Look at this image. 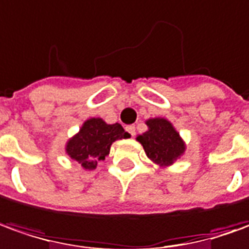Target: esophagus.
I'll return each mask as SVG.
<instances>
[{"mask_svg":"<svg viewBox=\"0 0 249 249\" xmlns=\"http://www.w3.org/2000/svg\"><path fill=\"white\" fill-rule=\"evenodd\" d=\"M126 130H127L128 133H130V134L134 137V135H135V126H134V124H130V126H127V127H126Z\"/></svg>","mask_w":249,"mask_h":249,"instance_id":"34e87169","label":"esophagus"}]
</instances>
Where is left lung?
<instances>
[{"instance_id": "obj_1", "label": "left lung", "mask_w": 249, "mask_h": 249, "mask_svg": "<svg viewBox=\"0 0 249 249\" xmlns=\"http://www.w3.org/2000/svg\"><path fill=\"white\" fill-rule=\"evenodd\" d=\"M147 131L137 137L150 160L160 167H169L186 150V143L172 123L164 118L147 119Z\"/></svg>"}]
</instances>
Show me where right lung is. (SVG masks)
<instances>
[{
	"mask_svg": "<svg viewBox=\"0 0 249 249\" xmlns=\"http://www.w3.org/2000/svg\"><path fill=\"white\" fill-rule=\"evenodd\" d=\"M119 123L108 124L100 118H90L84 122L80 131L66 143V153L84 169H95L97 162L106 159L112 142L128 138Z\"/></svg>",
	"mask_w": 249,
	"mask_h": 249,
	"instance_id": "right-lung-1",
	"label": "right lung"
}]
</instances>
